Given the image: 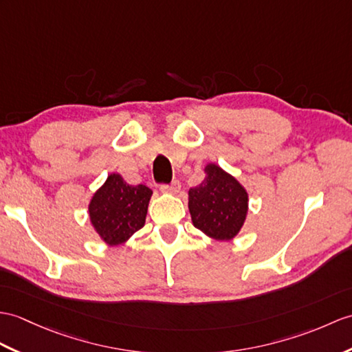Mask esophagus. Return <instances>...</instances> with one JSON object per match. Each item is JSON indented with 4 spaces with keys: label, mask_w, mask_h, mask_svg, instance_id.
Returning <instances> with one entry per match:
<instances>
[{
    "label": "esophagus",
    "mask_w": 352,
    "mask_h": 352,
    "mask_svg": "<svg viewBox=\"0 0 352 352\" xmlns=\"http://www.w3.org/2000/svg\"><path fill=\"white\" fill-rule=\"evenodd\" d=\"M179 187H182V184H179L178 179H174L170 184H160V190L163 193H178Z\"/></svg>",
    "instance_id": "1"
}]
</instances>
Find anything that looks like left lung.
<instances>
[{"instance_id":"1","label":"left lung","mask_w":352,"mask_h":352,"mask_svg":"<svg viewBox=\"0 0 352 352\" xmlns=\"http://www.w3.org/2000/svg\"><path fill=\"white\" fill-rule=\"evenodd\" d=\"M206 173L204 182L189 190L192 222L208 236L231 240L246 219L248 192L216 165H208Z\"/></svg>"}]
</instances>
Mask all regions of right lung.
Instances as JSON below:
<instances>
[{
    "instance_id": "right-lung-1",
    "label": "right lung",
    "mask_w": 352,
    "mask_h": 352,
    "mask_svg": "<svg viewBox=\"0 0 352 352\" xmlns=\"http://www.w3.org/2000/svg\"><path fill=\"white\" fill-rule=\"evenodd\" d=\"M151 189L130 186L118 174H111L89 202L94 230L109 244H120L145 223Z\"/></svg>"
}]
</instances>
